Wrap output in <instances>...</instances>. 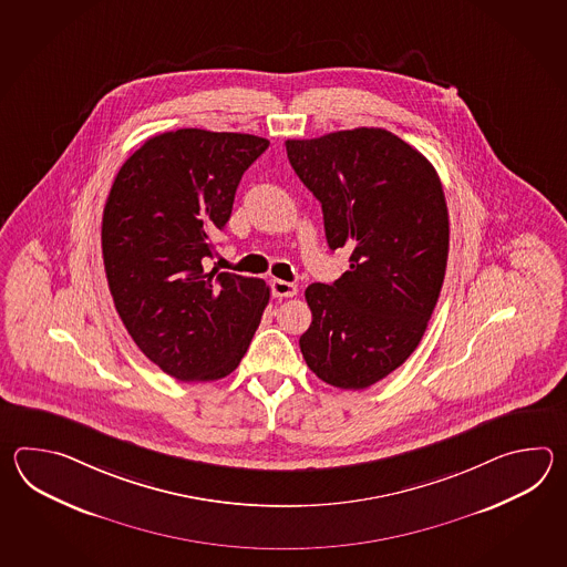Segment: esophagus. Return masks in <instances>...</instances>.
I'll return each instance as SVG.
<instances>
[{"label": "esophagus", "mask_w": 567, "mask_h": 567, "mask_svg": "<svg viewBox=\"0 0 567 567\" xmlns=\"http://www.w3.org/2000/svg\"><path fill=\"white\" fill-rule=\"evenodd\" d=\"M271 293H274V298H291V296L298 293V288H296V284H289L284 279H274L271 281Z\"/></svg>", "instance_id": "1"}]
</instances>
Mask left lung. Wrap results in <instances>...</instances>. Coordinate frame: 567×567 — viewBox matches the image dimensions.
I'll return each mask as SVG.
<instances>
[{"label": "left lung", "mask_w": 567, "mask_h": 567, "mask_svg": "<svg viewBox=\"0 0 567 567\" xmlns=\"http://www.w3.org/2000/svg\"><path fill=\"white\" fill-rule=\"evenodd\" d=\"M289 164L320 200L326 241L349 271L312 284L303 361L328 385L367 389L417 349L444 284L446 196L434 166L379 127L288 140Z\"/></svg>", "instance_id": "1"}]
</instances>
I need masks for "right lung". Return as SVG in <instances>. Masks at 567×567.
Masks as SVG:
<instances>
[{
	"label": "right lung",
	"mask_w": 567,
	"mask_h": 567,
	"mask_svg": "<svg viewBox=\"0 0 567 567\" xmlns=\"http://www.w3.org/2000/svg\"><path fill=\"white\" fill-rule=\"evenodd\" d=\"M249 133L176 130L121 166L103 210L109 289L133 342L178 381L233 373L269 301L264 279L205 271L245 169L267 150Z\"/></svg>",
	"instance_id": "add662e5"
}]
</instances>
